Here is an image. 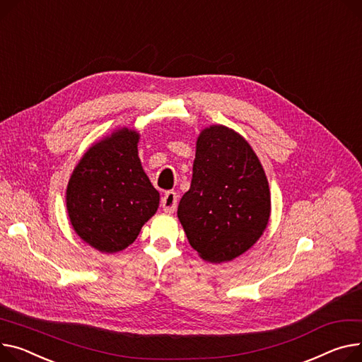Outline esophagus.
<instances>
[{
  "instance_id": "esophagus-1",
  "label": "esophagus",
  "mask_w": 362,
  "mask_h": 362,
  "mask_svg": "<svg viewBox=\"0 0 362 362\" xmlns=\"http://www.w3.org/2000/svg\"><path fill=\"white\" fill-rule=\"evenodd\" d=\"M177 194L176 192H165V195L161 199V206L165 212L173 214L177 208Z\"/></svg>"
}]
</instances>
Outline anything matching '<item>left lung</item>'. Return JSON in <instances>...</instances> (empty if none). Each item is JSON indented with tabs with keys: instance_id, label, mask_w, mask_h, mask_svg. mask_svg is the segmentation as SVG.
Masks as SVG:
<instances>
[{
	"instance_id": "8db88e82",
	"label": "left lung",
	"mask_w": 362,
	"mask_h": 362,
	"mask_svg": "<svg viewBox=\"0 0 362 362\" xmlns=\"http://www.w3.org/2000/svg\"><path fill=\"white\" fill-rule=\"evenodd\" d=\"M269 214L268 180L247 141L221 125L204 129L177 208L190 246L208 262L231 260L257 242Z\"/></svg>"
}]
</instances>
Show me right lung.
<instances>
[{
	"instance_id": "obj_1",
	"label": "right lung",
	"mask_w": 362,
	"mask_h": 362,
	"mask_svg": "<svg viewBox=\"0 0 362 362\" xmlns=\"http://www.w3.org/2000/svg\"><path fill=\"white\" fill-rule=\"evenodd\" d=\"M139 135L120 129L93 146L80 160L66 189L72 227L86 243L115 253L135 242L156 214L157 189L138 157Z\"/></svg>"
}]
</instances>
